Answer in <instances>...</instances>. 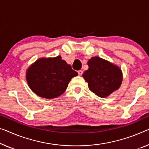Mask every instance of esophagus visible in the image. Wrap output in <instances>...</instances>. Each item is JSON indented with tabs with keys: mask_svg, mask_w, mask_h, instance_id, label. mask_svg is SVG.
Instances as JSON below:
<instances>
[{
	"mask_svg": "<svg viewBox=\"0 0 149 149\" xmlns=\"http://www.w3.org/2000/svg\"><path fill=\"white\" fill-rule=\"evenodd\" d=\"M77 72H78L79 75H81L82 74H83V71H82V70H79Z\"/></svg>",
	"mask_w": 149,
	"mask_h": 149,
	"instance_id": "obj_1",
	"label": "esophagus"
}]
</instances>
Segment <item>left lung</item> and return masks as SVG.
Segmentation results:
<instances>
[{
  "instance_id": "8db88e82",
  "label": "left lung",
  "mask_w": 149,
  "mask_h": 149,
  "mask_svg": "<svg viewBox=\"0 0 149 149\" xmlns=\"http://www.w3.org/2000/svg\"><path fill=\"white\" fill-rule=\"evenodd\" d=\"M88 70L82 75L90 90L100 97H106L120 87L123 79L121 69L101 57H92L88 61Z\"/></svg>"
}]
</instances>
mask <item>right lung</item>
I'll list each match as a JSON object with an SVG mask.
<instances>
[{"instance_id": "right-lung-1", "label": "right lung", "mask_w": 149, "mask_h": 149, "mask_svg": "<svg viewBox=\"0 0 149 149\" xmlns=\"http://www.w3.org/2000/svg\"><path fill=\"white\" fill-rule=\"evenodd\" d=\"M78 74L61 56L41 57L26 70L29 87L35 94L47 99L60 96L72 77Z\"/></svg>"}]
</instances>
